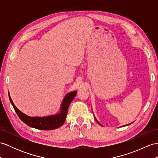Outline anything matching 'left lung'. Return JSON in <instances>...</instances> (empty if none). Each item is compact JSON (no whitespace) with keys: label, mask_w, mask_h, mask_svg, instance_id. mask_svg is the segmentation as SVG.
<instances>
[{"label":"left lung","mask_w":158,"mask_h":158,"mask_svg":"<svg viewBox=\"0 0 158 158\" xmlns=\"http://www.w3.org/2000/svg\"><path fill=\"white\" fill-rule=\"evenodd\" d=\"M95 120H96V121H97V123H98V124H99V125H101V126H102V125H101V123H99V122H98V121H97V119H96V118H95Z\"/></svg>","instance_id":"1"}]
</instances>
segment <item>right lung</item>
I'll return each mask as SVG.
<instances>
[{
	"instance_id": "add662e5",
	"label": "right lung",
	"mask_w": 158,
	"mask_h": 158,
	"mask_svg": "<svg viewBox=\"0 0 158 158\" xmlns=\"http://www.w3.org/2000/svg\"><path fill=\"white\" fill-rule=\"evenodd\" d=\"M77 94L76 91H73L68 93L63 100L61 104L60 112L58 114L52 116L44 117H31L23 113L19 110L11 99L9 95V100L12 104L13 108L17 113L18 117L21 120L31 127L41 130H53L60 127L62 125L66 119V115L68 114V107L72 100L74 98Z\"/></svg>"
}]
</instances>
